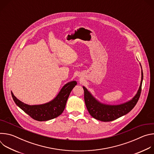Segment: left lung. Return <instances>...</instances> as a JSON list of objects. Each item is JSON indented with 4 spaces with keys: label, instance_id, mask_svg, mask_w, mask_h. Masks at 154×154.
I'll list each match as a JSON object with an SVG mask.
<instances>
[{
    "label": "left lung",
    "instance_id": "left-lung-1",
    "mask_svg": "<svg viewBox=\"0 0 154 154\" xmlns=\"http://www.w3.org/2000/svg\"><path fill=\"white\" fill-rule=\"evenodd\" d=\"M143 79V73L142 70L141 83L137 94L130 101L117 105L101 103L91 95L85 87L83 86L84 99L88 111L92 117L103 122L112 121L127 114L134 108L139 100L141 92Z\"/></svg>",
    "mask_w": 154,
    "mask_h": 154
}]
</instances>
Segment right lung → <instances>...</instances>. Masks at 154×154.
<instances>
[{
	"label": "right lung",
	"instance_id": "add662e5",
	"mask_svg": "<svg viewBox=\"0 0 154 154\" xmlns=\"http://www.w3.org/2000/svg\"><path fill=\"white\" fill-rule=\"evenodd\" d=\"M76 85V81L68 82L54 100L42 105H29L17 99L12 92L11 96L16 104L32 118L38 121H46L54 119L63 113L68 97Z\"/></svg>",
	"mask_w": 154,
	"mask_h": 154
}]
</instances>
